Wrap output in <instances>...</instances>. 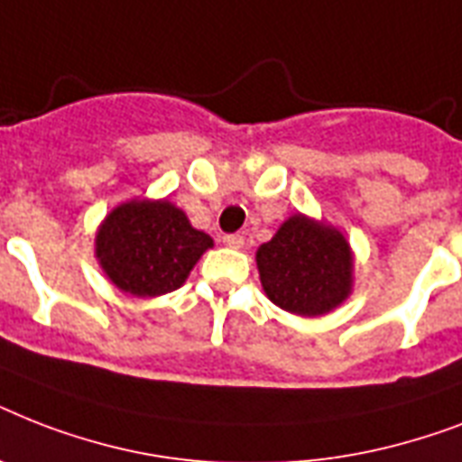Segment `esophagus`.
Returning <instances> with one entry per match:
<instances>
[{
	"label": "esophagus",
	"instance_id": "1",
	"mask_svg": "<svg viewBox=\"0 0 462 462\" xmlns=\"http://www.w3.org/2000/svg\"><path fill=\"white\" fill-rule=\"evenodd\" d=\"M223 242L232 249H242L245 246V237L242 235H223Z\"/></svg>",
	"mask_w": 462,
	"mask_h": 462
}]
</instances>
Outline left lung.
I'll use <instances>...</instances> for the list:
<instances>
[{"label": "left lung", "instance_id": "8db88e82", "mask_svg": "<svg viewBox=\"0 0 462 462\" xmlns=\"http://www.w3.org/2000/svg\"><path fill=\"white\" fill-rule=\"evenodd\" d=\"M268 300L290 314L321 316L350 295L352 254L328 225L292 216L256 252Z\"/></svg>", "mask_w": 462, "mask_h": 462}]
</instances>
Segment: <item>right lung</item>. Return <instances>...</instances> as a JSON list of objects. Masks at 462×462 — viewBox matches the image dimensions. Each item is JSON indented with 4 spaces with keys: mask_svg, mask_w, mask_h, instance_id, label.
<instances>
[{
    "mask_svg": "<svg viewBox=\"0 0 462 462\" xmlns=\"http://www.w3.org/2000/svg\"><path fill=\"white\" fill-rule=\"evenodd\" d=\"M213 246L167 201L122 203L105 217L96 237L100 266L122 292L155 297L172 292Z\"/></svg>",
    "mask_w": 462,
    "mask_h": 462,
    "instance_id": "obj_1",
    "label": "right lung"
}]
</instances>
